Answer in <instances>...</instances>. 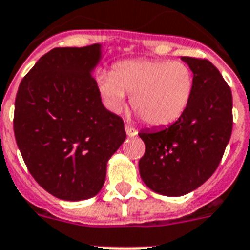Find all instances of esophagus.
I'll return each mask as SVG.
<instances>
[{
    "label": "esophagus",
    "mask_w": 250,
    "mask_h": 250,
    "mask_svg": "<svg viewBox=\"0 0 250 250\" xmlns=\"http://www.w3.org/2000/svg\"><path fill=\"white\" fill-rule=\"evenodd\" d=\"M125 133L128 137H133V136L137 135V129L133 128L131 125H125Z\"/></svg>",
    "instance_id": "1"
}]
</instances>
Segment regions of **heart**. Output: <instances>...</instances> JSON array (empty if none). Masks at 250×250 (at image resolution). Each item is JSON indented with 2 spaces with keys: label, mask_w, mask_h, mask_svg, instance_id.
<instances>
[{
  "label": "heart",
  "mask_w": 250,
  "mask_h": 250,
  "mask_svg": "<svg viewBox=\"0 0 250 250\" xmlns=\"http://www.w3.org/2000/svg\"><path fill=\"white\" fill-rule=\"evenodd\" d=\"M101 96L113 111L125 104V93L144 121L166 127L181 118L194 95L195 78L182 62L164 59H135L118 62L113 73L97 78Z\"/></svg>",
  "instance_id": "obj_1"
}]
</instances>
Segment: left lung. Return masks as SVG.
Wrapping results in <instances>:
<instances>
[{"label":"left lung","mask_w":250,"mask_h":250,"mask_svg":"<svg viewBox=\"0 0 250 250\" xmlns=\"http://www.w3.org/2000/svg\"><path fill=\"white\" fill-rule=\"evenodd\" d=\"M194 73L195 88L182 117L167 128L141 131L145 154L140 176L153 191L181 196L214 173L232 132V95L207 59L181 58Z\"/></svg>","instance_id":"1"}]
</instances>
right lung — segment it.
Segmentation results:
<instances>
[{"mask_svg": "<svg viewBox=\"0 0 250 250\" xmlns=\"http://www.w3.org/2000/svg\"><path fill=\"white\" fill-rule=\"evenodd\" d=\"M99 43L56 47L20 82L14 133L24 163L40 186L62 200L95 196L106 164L125 140L123 119L101 103L92 77Z\"/></svg>", "mask_w": 250, "mask_h": 250, "instance_id": "1", "label": "right lung"}]
</instances>
